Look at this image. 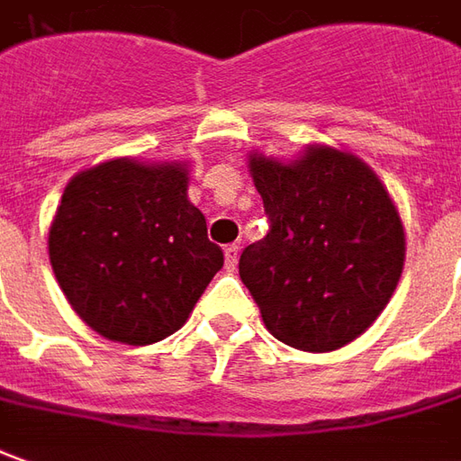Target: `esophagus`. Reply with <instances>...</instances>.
Segmentation results:
<instances>
[{
    "mask_svg": "<svg viewBox=\"0 0 461 461\" xmlns=\"http://www.w3.org/2000/svg\"><path fill=\"white\" fill-rule=\"evenodd\" d=\"M237 259H240V247H237V244H230V247L224 249V270H237Z\"/></svg>",
    "mask_w": 461,
    "mask_h": 461,
    "instance_id": "obj_1",
    "label": "esophagus"
}]
</instances>
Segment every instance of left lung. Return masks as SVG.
Masks as SVG:
<instances>
[{
	"instance_id": "1",
	"label": "left lung",
	"mask_w": 461,
	"mask_h": 461,
	"mask_svg": "<svg viewBox=\"0 0 461 461\" xmlns=\"http://www.w3.org/2000/svg\"><path fill=\"white\" fill-rule=\"evenodd\" d=\"M249 174L270 231L244 247L240 277L265 328L297 350L348 346L403 270V224L386 186L358 156L318 143L290 164L249 153Z\"/></svg>"
}]
</instances>
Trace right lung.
Here are the masks:
<instances>
[{
    "instance_id": "right-lung-1",
    "label": "right lung",
    "mask_w": 461,
    "mask_h": 461,
    "mask_svg": "<svg viewBox=\"0 0 461 461\" xmlns=\"http://www.w3.org/2000/svg\"><path fill=\"white\" fill-rule=\"evenodd\" d=\"M186 164L113 158L65 186L50 262L68 303L98 336L151 346L176 333L221 270L189 202Z\"/></svg>"
}]
</instances>
